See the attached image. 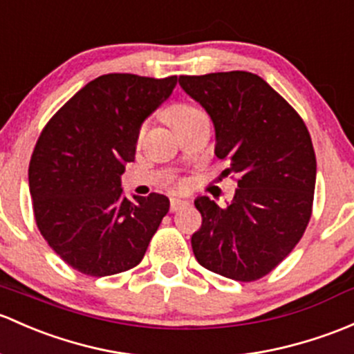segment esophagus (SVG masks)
Masks as SVG:
<instances>
[{"mask_svg": "<svg viewBox=\"0 0 354 354\" xmlns=\"http://www.w3.org/2000/svg\"><path fill=\"white\" fill-rule=\"evenodd\" d=\"M185 205H187V202H185V200H180V198H171V203H169L171 212L180 210V208H181V207H185Z\"/></svg>", "mask_w": 354, "mask_h": 354, "instance_id": "esophagus-1", "label": "esophagus"}]
</instances>
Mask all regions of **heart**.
<instances>
[{
	"label": "heart",
	"instance_id": "1",
	"mask_svg": "<svg viewBox=\"0 0 354 354\" xmlns=\"http://www.w3.org/2000/svg\"><path fill=\"white\" fill-rule=\"evenodd\" d=\"M200 113H202V111L193 109V106L183 105V103H178V105L169 106V109L165 111V118L171 127L178 129V127H181L183 124H187V122L192 120V118H195L196 115H200Z\"/></svg>",
	"mask_w": 354,
	"mask_h": 354
}]
</instances>
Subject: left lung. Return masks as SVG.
Masks as SVG:
<instances>
[{
    "label": "left lung",
    "mask_w": 354,
    "mask_h": 354,
    "mask_svg": "<svg viewBox=\"0 0 354 354\" xmlns=\"http://www.w3.org/2000/svg\"><path fill=\"white\" fill-rule=\"evenodd\" d=\"M205 109L215 156L237 176L227 207L198 196L202 227L192 236L196 261L237 281H254L292 252L312 214L315 152L295 110L258 74L245 71L180 76Z\"/></svg>",
    "instance_id": "obj_1"
}]
</instances>
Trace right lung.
Instances as JSON below:
<instances>
[{"instance_id":"add662e5","label":"right lung","mask_w":354,"mask_h":354,"mask_svg":"<svg viewBox=\"0 0 354 354\" xmlns=\"http://www.w3.org/2000/svg\"><path fill=\"white\" fill-rule=\"evenodd\" d=\"M176 76L103 74L89 81L40 133L28 187L40 234L62 261L89 277H109L142 261L169 210L159 193L122 189L144 120L173 93Z\"/></svg>"}]
</instances>
